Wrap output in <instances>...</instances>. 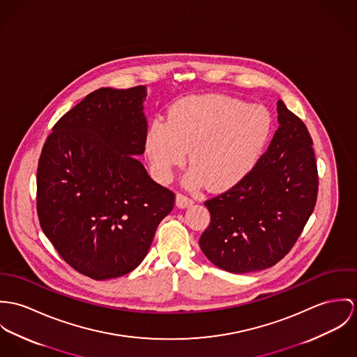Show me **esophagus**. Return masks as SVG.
Masks as SVG:
<instances>
[{
	"instance_id": "1",
	"label": "esophagus",
	"mask_w": 357,
	"mask_h": 357,
	"mask_svg": "<svg viewBox=\"0 0 357 357\" xmlns=\"http://www.w3.org/2000/svg\"><path fill=\"white\" fill-rule=\"evenodd\" d=\"M193 199L192 198L188 197V196H185V195H182V193H178L176 195V205L179 206V208H188V206H190V205H193Z\"/></svg>"
}]
</instances>
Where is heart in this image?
<instances>
[{"mask_svg":"<svg viewBox=\"0 0 357 357\" xmlns=\"http://www.w3.org/2000/svg\"><path fill=\"white\" fill-rule=\"evenodd\" d=\"M273 127V115L263 105H249L223 94L190 96L172 104L168 119L152 120L145 149L161 181L185 162L190 149L192 169L186 182L223 192L253 171L270 142Z\"/></svg>","mask_w":357,"mask_h":357,"instance_id":"b5f03b06","label":"heart"}]
</instances>
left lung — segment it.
I'll return each instance as SVG.
<instances>
[{
	"label": "left lung",
	"mask_w": 357,
	"mask_h": 357,
	"mask_svg": "<svg viewBox=\"0 0 357 357\" xmlns=\"http://www.w3.org/2000/svg\"><path fill=\"white\" fill-rule=\"evenodd\" d=\"M274 138L253 171L205 201L211 223L199 248L216 267L245 274L277 264L300 237L317 198L312 138L282 100Z\"/></svg>",
	"instance_id": "8db88e82"
}]
</instances>
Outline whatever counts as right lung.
Returning a JSON list of instances; mask_svg holds the SVG:
<instances>
[{
    "label": "right lung",
    "mask_w": 357,
    "mask_h": 357,
    "mask_svg": "<svg viewBox=\"0 0 357 357\" xmlns=\"http://www.w3.org/2000/svg\"><path fill=\"white\" fill-rule=\"evenodd\" d=\"M145 86L87 94L53 126L40 152L42 231L66 263L96 280L137 268L175 204L135 158L145 152Z\"/></svg>",
    "instance_id": "add662e5"
}]
</instances>
